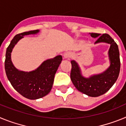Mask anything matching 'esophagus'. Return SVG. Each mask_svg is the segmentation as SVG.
Segmentation results:
<instances>
[{
	"mask_svg": "<svg viewBox=\"0 0 126 126\" xmlns=\"http://www.w3.org/2000/svg\"><path fill=\"white\" fill-rule=\"evenodd\" d=\"M71 55H72V54H71V52H66V53H65L64 54V59H69V58L71 57Z\"/></svg>",
	"mask_w": 126,
	"mask_h": 126,
	"instance_id": "obj_1",
	"label": "esophagus"
}]
</instances>
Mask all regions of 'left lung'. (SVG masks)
<instances>
[{
  "mask_svg": "<svg viewBox=\"0 0 126 126\" xmlns=\"http://www.w3.org/2000/svg\"><path fill=\"white\" fill-rule=\"evenodd\" d=\"M90 34L92 37L98 38L95 43L104 42L110 45L109 50L110 65L103 73L86 78L81 75L78 63L72 61L71 79L78 91L89 96L96 97L108 92L115 83L119 74L121 61L118 45L109 34L104 33L101 35L99 33Z\"/></svg>",
  "mask_w": 126,
  "mask_h": 126,
  "instance_id": "left-lung-1",
  "label": "left lung"
}]
</instances>
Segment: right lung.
I'll list each match as a JSON object with an SVG mask.
<instances>
[{
  "label": "right lung",
  "instance_id": "add662e5",
  "mask_svg": "<svg viewBox=\"0 0 126 126\" xmlns=\"http://www.w3.org/2000/svg\"><path fill=\"white\" fill-rule=\"evenodd\" d=\"M39 30H33L16 34L7 48L5 70L11 84L22 96L30 100H36L46 96L50 92L54 76L62 61L61 55L48 59L36 69L31 72L19 71L11 61V52L15 45L24 35L36 34Z\"/></svg>",
  "mask_w": 126,
  "mask_h": 126
}]
</instances>
